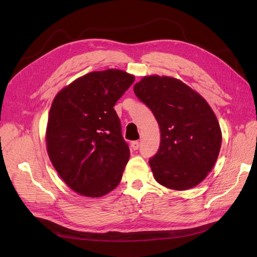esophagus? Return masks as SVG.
Wrapping results in <instances>:
<instances>
[{"instance_id":"34e87169","label":"esophagus","mask_w":257,"mask_h":257,"mask_svg":"<svg viewBox=\"0 0 257 257\" xmlns=\"http://www.w3.org/2000/svg\"><path fill=\"white\" fill-rule=\"evenodd\" d=\"M131 147H132V149H133V150H137L139 148V143L138 142H132Z\"/></svg>"}]
</instances>
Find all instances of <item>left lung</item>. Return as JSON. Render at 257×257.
<instances>
[{
	"instance_id": "1",
	"label": "left lung",
	"mask_w": 257,
	"mask_h": 257,
	"mask_svg": "<svg viewBox=\"0 0 257 257\" xmlns=\"http://www.w3.org/2000/svg\"><path fill=\"white\" fill-rule=\"evenodd\" d=\"M134 92L150 108L161 131L160 148L149 160L155 180L178 191L199 184L213 168L222 143L211 107L173 77L146 76Z\"/></svg>"
}]
</instances>
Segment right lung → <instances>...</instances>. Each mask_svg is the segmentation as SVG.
<instances>
[{
	"label": "right lung",
	"instance_id": "right-lung-1",
	"mask_svg": "<svg viewBox=\"0 0 257 257\" xmlns=\"http://www.w3.org/2000/svg\"><path fill=\"white\" fill-rule=\"evenodd\" d=\"M135 77L120 69L92 72L54 97L46 130L53 167L73 191L100 197L116 188L130 159L113 106Z\"/></svg>",
	"mask_w": 257,
	"mask_h": 257
}]
</instances>
